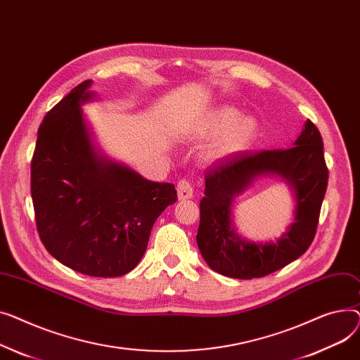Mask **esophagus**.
Wrapping results in <instances>:
<instances>
[{
  "mask_svg": "<svg viewBox=\"0 0 360 360\" xmlns=\"http://www.w3.org/2000/svg\"><path fill=\"white\" fill-rule=\"evenodd\" d=\"M177 196L180 200L186 199H192L193 198V186L187 179H181L177 183Z\"/></svg>",
  "mask_w": 360,
  "mask_h": 360,
  "instance_id": "esophagus-1",
  "label": "esophagus"
}]
</instances>
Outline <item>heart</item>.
<instances>
[{"instance_id": "obj_1", "label": "heart", "mask_w": 360, "mask_h": 360, "mask_svg": "<svg viewBox=\"0 0 360 360\" xmlns=\"http://www.w3.org/2000/svg\"><path fill=\"white\" fill-rule=\"evenodd\" d=\"M237 118V112L232 109H222L217 112L203 124V134H214L221 129H225L212 143L209 145L206 151V158L209 160H222L225 157L238 154L251 145L257 136V123L251 117Z\"/></svg>"}]
</instances>
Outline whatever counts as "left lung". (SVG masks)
I'll return each instance as SVG.
<instances>
[{
	"instance_id": "left-lung-1",
	"label": "left lung",
	"mask_w": 360,
	"mask_h": 360,
	"mask_svg": "<svg viewBox=\"0 0 360 360\" xmlns=\"http://www.w3.org/2000/svg\"><path fill=\"white\" fill-rule=\"evenodd\" d=\"M293 145L288 150L232 155L206 172L196 240L212 270L234 279L263 278L309 248L319 226L328 168L321 134L309 119ZM264 172H276L292 186L297 200L295 222L278 243L252 245L233 232L230 206L236 194Z\"/></svg>"
}]
</instances>
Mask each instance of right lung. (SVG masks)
I'll list each match as a JSON object with an SVG mask.
<instances>
[{
    "mask_svg": "<svg viewBox=\"0 0 360 360\" xmlns=\"http://www.w3.org/2000/svg\"><path fill=\"white\" fill-rule=\"evenodd\" d=\"M90 84H78L41 122L30 190L39 237L51 255L82 274L116 278L136 267L177 192L96 155L79 109L91 98Z\"/></svg>",
    "mask_w": 360,
    "mask_h": 360,
    "instance_id": "add662e5",
    "label": "right lung"
}]
</instances>
